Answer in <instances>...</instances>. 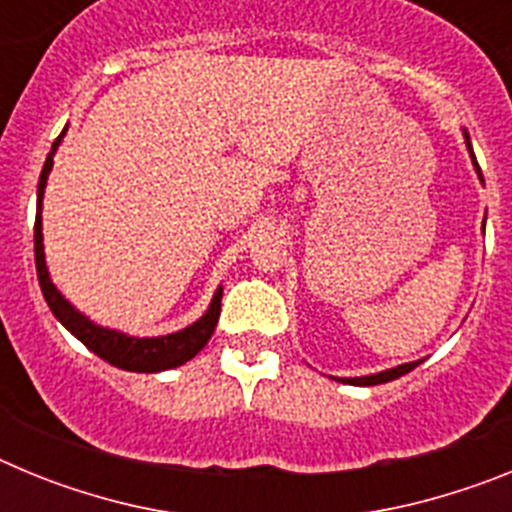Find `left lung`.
<instances>
[{
  "label": "left lung",
  "mask_w": 512,
  "mask_h": 512,
  "mask_svg": "<svg viewBox=\"0 0 512 512\" xmlns=\"http://www.w3.org/2000/svg\"><path fill=\"white\" fill-rule=\"evenodd\" d=\"M464 138H467V148H469V153H472V146H469V135L464 133ZM472 161H474V166H477V174L482 169H479V164H477V158H474V153H472ZM482 176V174H479ZM420 361H413V364H402V366H397V369H387V372H379V374H372V377H354V379H341V382H346V384H359V387H372V384H384V382H392V379H397V377H402V374H408V372H413L415 366H418Z\"/></svg>",
  "instance_id": "obj_1"
}]
</instances>
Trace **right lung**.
<instances>
[{
  "label": "right lung",
  "mask_w": 512,
  "mask_h": 512,
  "mask_svg": "<svg viewBox=\"0 0 512 512\" xmlns=\"http://www.w3.org/2000/svg\"><path fill=\"white\" fill-rule=\"evenodd\" d=\"M66 133V130H63ZM63 133L58 135L56 143H53L51 153L45 158V166L40 171L38 182V215H35V269H38V282L43 289V297L48 302V307L53 310L58 320H61L66 328L79 338L89 351L99 356V359L110 361L112 366H120V369H128V372H164V369H174V366H182L184 361L194 359L200 354L205 343L210 341L212 330H215L217 318H220V300H223V289H217V295L212 297L210 310L202 315L200 320L189 328L179 330V333H171V336L161 338H128L115 330L99 328V325L89 323L81 312H76L69 302L58 295V289L53 287L51 279H48V269H45V253H43V223H40V202H43V189L45 179H48V171L53 166V153H56L58 143H61Z\"/></svg>",
  "instance_id": "obj_1"
}]
</instances>
